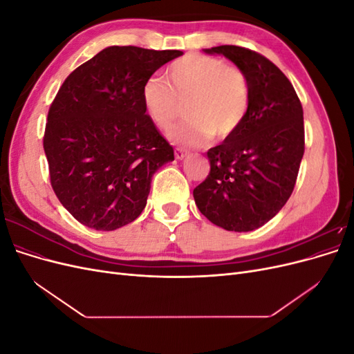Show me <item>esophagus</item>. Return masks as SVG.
<instances>
[{
	"label": "esophagus",
	"instance_id": "esophagus-1",
	"mask_svg": "<svg viewBox=\"0 0 354 354\" xmlns=\"http://www.w3.org/2000/svg\"><path fill=\"white\" fill-rule=\"evenodd\" d=\"M174 155H176L177 159H183L187 155V151H186V149H183V147H176L174 149Z\"/></svg>",
	"mask_w": 354,
	"mask_h": 354
}]
</instances>
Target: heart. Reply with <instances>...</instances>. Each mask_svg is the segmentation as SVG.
Listing matches in <instances>:
<instances>
[{"mask_svg": "<svg viewBox=\"0 0 354 354\" xmlns=\"http://www.w3.org/2000/svg\"><path fill=\"white\" fill-rule=\"evenodd\" d=\"M143 103L160 130H171L185 113L187 120L171 133L176 143L201 146L236 133L251 104L248 77L227 62L205 55H187L167 71V82L151 78Z\"/></svg>", "mask_w": 354, "mask_h": 354, "instance_id": "1", "label": "heart"}]
</instances>
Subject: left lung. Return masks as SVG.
I'll list each match as a JSON object with an SVG mask.
<instances>
[{
	"label": "left lung",
	"instance_id": "8db88e82",
	"mask_svg": "<svg viewBox=\"0 0 354 354\" xmlns=\"http://www.w3.org/2000/svg\"><path fill=\"white\" fill-rule=\"evenodd\" d=\"M230 59L250 81L251 104L239 130L209 149V174L194 189L196 207L232 232L261 227L291 196L304 155L303 106L285 73L254 50H205Z\"/></svg>",
	"mask_w": 354,
	"mask_h": 354
}]
</instances>
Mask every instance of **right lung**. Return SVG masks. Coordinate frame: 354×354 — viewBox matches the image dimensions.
<instances>
[{"label": "right lung", "instance_id": "1", "mask_svg": "<svg viewBox=\"0 0 354 354\" xmlns=\"http://www.w3.org/2000/svg\"><path fill=\"white\" fill-rule=\"evenodd\" d=\"M183 53L112 46L82 63L53 100L44 133L50 183L75 220L95 230L134 221L155 171L174 149L146 113L143 87Z\"/></svg>", "mask_w": 354, "mask_h": 354}]
</instances>
